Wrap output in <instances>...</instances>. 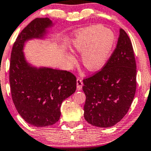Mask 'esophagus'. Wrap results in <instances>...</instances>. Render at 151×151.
<instances>
[{
	"instance_id": "34e87169",
	"label": "esophagus",
	"mask_w": 151,
	"mask_h": 151,
	"mask_svg": "<svg viewBox=\"0 0 151 151\" xmlns=\"http://www.w3.org/2000/svg\"><path fill=\"white\" fill-rule=\"evenodd\" d=\"M82 85H83V82H82V80L80 77H77V88L79 89V90H81L82 89Z\"/></svg>"
}]
</instances>
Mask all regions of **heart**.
<instances>
[{
  "label": "heart",
  "mask_w": 151,
  "mask_h": 151,
  "mask_svg": "<svg viewBox=\"0 0 151 151\" xmlns=\"http://www.w3.org/2000/svg\"><path fill=\"white\" fill-rule=\"evenodd\" d=\"M115 43V35L102 25H94L76 32L71 41V47L82 53V62L88 70L96 71L107 61ZM71 63L75 62L73 55L68 54Z\"/></svg>",
  "instance_id": "b5f03b06"
}]
</instances>
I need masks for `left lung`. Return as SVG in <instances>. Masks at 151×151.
<instances>
[{
	"mask_svg": "<svg viewBox=\"0 0 151 151\" xmlns=\"http://www.w3.org/2000/svg\"><path fill=\"white\" fill-rule=\"evenodd\" d=\"M136 62L129 36L120 29L116 47L101 70L83 80L84 116L93 126L110 127L129 111L136 91Z\"/></svg>",
	"mask_w": 151,
	"mask_h": 151,
	"instance_id": "8db88e82",
	"label": "left lung"
}]
</instances>
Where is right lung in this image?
I'll use <instances>...</instances> for the list:
<instances>
[{"mask_svg": "<svg viewBox=\"0 0 151 151\" xmlns=\"http://www.w3.org/2000/svg\"><path fill=\"white\" fill-rule=\"evenodd\" d=\"M51 24L48 18L32 20L16 39L11 54L9 82L13 102L24 121L37 127L56 123L61 116V103L77 88V78L70 71L37 69L25 61L22 52L25 41L42 37Z\"/></svg>", "mask_w": 151, "mask_h": 151, "instance_id": "obj_1", "label": "right lung"}]
</instances>
